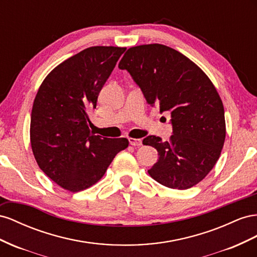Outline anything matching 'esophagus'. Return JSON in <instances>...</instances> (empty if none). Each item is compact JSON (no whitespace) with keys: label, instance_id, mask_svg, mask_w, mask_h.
Returning <instances> with one entry per match:
<instances>
[{"label":"esophagus","instance_id":"34e87169","mask_svg":"<svg viewBox=\"0 0 257 257\" xmlns=\"http://www.w3.org/2000/svg\"><path fill=\"white\" fill-rule=\"evenodd\" d=\"M129 143L133 146H141L142 145V140L141 139H134V138H129Z\"/></svg>","mask_w":257,"mask_h":257}]
</instances>
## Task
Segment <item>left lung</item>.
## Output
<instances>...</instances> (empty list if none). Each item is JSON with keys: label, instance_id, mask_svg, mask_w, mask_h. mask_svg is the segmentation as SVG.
<instances>
[{"label": "left lung", "instance_id": "left-lung-1", "mask_svg": "<svg viewBox=\"0 0 257 257\" xmlns=\"http://www.w3.org/2000/svg\"><path fill=\"white\" fill-rule=\"evenodd\" d=\"M118 68L129 72L151 106L171 113L170 141L143 140L159 155L150 175L174 189L196 185L215 166L225 141L224 106L214 85L187 57L161 44L129 48Z\"/></svg>", "mask_w": 257, "mask_h": 257}]
</instances>
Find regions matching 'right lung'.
<instances>
[{"label": "right lung", "instance_id": "obj_1", "mask_svg": "<svg viewBox=\"0 0 257 257\" xmlns=\"http://www.w3.org/2000/svg\"><path fill=\"white\" fill-rule=\"evenodd\" d=\"M126 48L93 46L60 63L44 79L31 113L30 140L41 170L76 193L103 177L126 138L107 139L89 130L88 111Z\"/></svg>", "mask_w": 257, "mask_h": 257}]
</instances>
